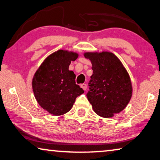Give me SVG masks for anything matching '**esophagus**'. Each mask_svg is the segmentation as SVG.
<instances>
[{"mask_svg": "<svg viewBox=\"0 0 160 160\" xmlns=\"http://www.w3.org/2000/svg\"><path fill=\"white\" fill-rule=\"evenodd\" d=\"M80 87L83 89L84 90H86V89H87V85H86V84H82V85H80Z\"/></svg>", "mask_w": 160, "mask_h": 160, "instance_id": "34e87169", "label": "esophagus"}]
</instances>
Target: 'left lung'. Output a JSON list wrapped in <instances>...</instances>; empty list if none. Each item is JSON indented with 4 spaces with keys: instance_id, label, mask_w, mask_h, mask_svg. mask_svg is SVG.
I'll use <instances>...</instances> for the list:
<instances>
[{
    "instance_id": "obj_1",
    "label": "left lung",
    "mask_w": 160,
    "mask_h": 160,
    "mask_svg": "<svg viewBox=\"0 0 160 160\" xmlns=\"http://www.w3.org/2000/svg\"><path fill=\"white\" fill-rule=\"evenodd\" d=\"M91 61L92 75L87 94L88 101L97 115L113 117L128 105L132 96V84L129 75L118 57L113 53L86 52Z\"/></svg>"
}]
</instances>
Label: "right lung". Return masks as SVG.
I'll list each match as a JSON object with an SVG mask.
<instances>
[{
    "label": "right lung",
    "mask_w": 160,
    "mask_h": 160,
    "mask_svg": "<svg viewBox=\"0 0 160 160\" xmlns=\"http://www.w3.org/2000/svg\"><path fill=\"white\" fill-rule=\"evenodd\" d=\"M77 53L58 50L45 59L35 72L32 89L37 102L53 116L68 112L77 97L84 90L75 83V75L69 70L71 61L76 60Z\"/></svg>",
    "instance_id": "obj_1"
}]
</instances>
